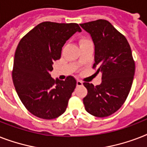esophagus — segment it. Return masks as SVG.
Instances as JSON below:
<instances>
[{"label": "esophagus", "instance_id": "1", "mask_svg": "<svg viewBox=\"0 0 147 147\" xmlns=\"http://www.w3.org/2000/svg\"><path fill=\"white\" fill-rule=\"evenodd\" d=\"M76 85H77V87H79V86H82L83 82H82V81L78 80V81H77V83H76Z\"/></svg>", "mask_w": 147, "mask_h": 147}]
</instances>
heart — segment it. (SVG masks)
I'll return each instance as SVG.
<instances>
[{
  "mask_svg": "<svg viewBox=\"0 0 147 147\" xmlns=\"http://www.w3.org/2000/svg\"><path fill=\"white\" fill-rule=\"evenodd\" d=\"M91 40H88V38H85V37H81L80 39H79V41H78V42H79V45H83L85 44V43H86V42H90Z\"/></svg>",
  "mask_w": 147,
  "mask_h": 147,
  "instance_id": "1",
  "label": "heart"
}]
</instances>
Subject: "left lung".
Here are the masks:
<instances>
[{
  "label": "left lung",
  "instance_id": "8db88e82",
  "mask_svg": "<svg viewBox=\"0 0 147 147\" xmlns=\"http://www.w3.org/2000/svg\"><path fill=\"white\" fill-rule=\"evenodd\" d=\"M92 36L94 44L96 73L101 72V83L84 82L88 90L83 98L85 110L98 117L114 114L125 102L132 86L135 62L129 42L124 36L106 20L81 24Z\"/></svg>",
  "mask_w": 147,
  "mask_h": 147
}]
</instances>
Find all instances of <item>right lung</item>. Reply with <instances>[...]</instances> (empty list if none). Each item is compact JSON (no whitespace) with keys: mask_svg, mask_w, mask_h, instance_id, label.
I'll list each match as a JSON object with an SVG mask.
<instances>
[{"mask_svg":"<svg viewBox=\"0 0 147 147\" xmlns=\"http://www.w3.org/2000/svg\"><path fill=\"white\" fill-rule=\"evenodd\" d=\"M78 24L46 21L38 24L20 41L14 55L12 79L20 99L28 111L46 120L56 118L66 110L76 87V80L53 79V62L61 57L62 48L76 32Z\"/></svg>","mask_w":147,"mask_h":147,"instance_id":"right-lung-1","label":"right lung"}]
</instances>
